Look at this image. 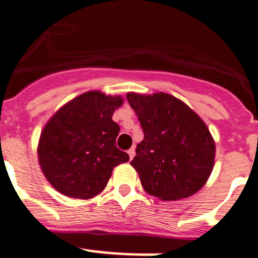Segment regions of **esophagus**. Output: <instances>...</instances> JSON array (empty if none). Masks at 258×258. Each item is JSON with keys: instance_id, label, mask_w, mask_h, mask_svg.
<instances>
[{"instance_id": "esophagus-1", "label": "esophagus", "mask_w": 258, "mask_h": 258, "mask_svg": "<svg viewBox=\"0 0 258 258\" xmlns=\"http://www.w3.org/2000/svg\"><path fill=\"white\" fill-rule=\"evenodd\" d=\"M127 154H128V156H130V159H131V160H133L134 159V156H135V148H130L128 150V152H127Z\"/></svg>"}]
</instances>
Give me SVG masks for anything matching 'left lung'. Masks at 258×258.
<instances>
[{
  "label": "left lung",
  "instance_id": "1",
  "mask_svg": "<svg viewBox=\"0 0 258 258\" xmlns=\"http://www.w3.org/2000/svg\"><path fill=\"white\" fill-rule=\"evenodd\" d=\"M144 139L131 165L147 194L164 202L189 198L204 187L216 146L203 119L173 95L128 93Z\"/></svg>",
  "mask_w": 258,
  "mask_h": 258
}]
</instances>
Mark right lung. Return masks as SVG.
I'll list each match as a JSON object with an SVG mask.
<instances>
[{
    "label": "right lung",
    "instance_id": "right-lung-1",
    "mask_svg": "<svg viewBox=\"0 0 258 258\" xmlns=\"http://www.w3.org/2000/svg\"><path fill=\"white\" fill-rule=\"evenodd\" d=\"M124 99L87 91L63 104L49 119L38 142V162L59 194L91 199L106 188L112 169L130 156L115 144L119 125L112 120Z\"/></svg>",
    "mask_w": 258,
    "mask_h": 258
}]
</instances>
